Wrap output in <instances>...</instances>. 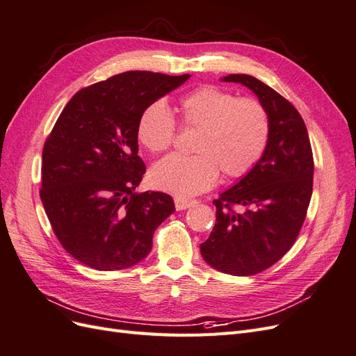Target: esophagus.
<instances>
[{"mask_svg": "<svg viewBox=\"0 0 356 356\" xmlns=\"http://www.w3.org/2000/svg\"><path fill=\"white\" fill-rule=\"evenodd\" d=\"M197 203V200H193V199H182V197H177L175 199V208L177 211H186L191 207H195Z\"/></svg>", "mask_w": 356, "mask_h": 356, "instance_id": "1", "label": "esophagus"}]
</instances>
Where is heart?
<instances>
[{
  "label": "heart",
  "mask_w": 356,
  "mask_h": 356,
  "mask_svg": "<svg viewBox=\"0 0 356 356\" xmlns=\"http://www.w3.org/2000/svg\"><path fill=\"white\" fill-rule=\"evenodd\" d=\"M181 123L197 127L195 156L172 154L149 170V182L157 190L178 197L196 196L211 188L224 175L248 174L261 159L270 135V120L264 106L252 98H239L215 86L181 96ZM136 138L147 152L163 153L174 143L175 120L168 106L156 101L138 118Z\"/></svg>",
  "instance_id": "1"
}]
</instances>
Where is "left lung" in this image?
Returning a JSON list of instances; mask_svg holds the SVG:
<instances>
[{
    "mask_svg": "<svg viewBox=\"0 0 356 356\" xmlns=\"http://www.w3.org/2000/svg\"><path fill=\"white\" fill-rule=\"evenodd\" d=\"M221 81L252 90L268 114L270 135L257 165L213 200L217 221L200 254L218 272L251 276L273 266L294 245L314 188V156L293 104L252 75L230 74ZM234 204L245 211L236 213Z\"/></svg>",
    "mask_w": 356,
    "mask_h": 356,
    "instance_id": "8db88e82",
    "label": "left lung"
}]
</instances>
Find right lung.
<instances>
[{"mask_svg":"<svg viewBox=\"0 0 356 356\" xmlns=\"http://www.w3.org/2000/svg\"><path fill=\"white\" fill-rule=\"evenodd\" d=\"M188 79L127 71L79 90L60 113L42 148L40 197L75 260L122 270L152 251L156 229L175 204L165 193H135L145 174L136 124L147 105Z\"/></svg>","mask_w":356,"mask_h":356,"instance_id":"obj_1","label":"right lung"}]
</instances>
